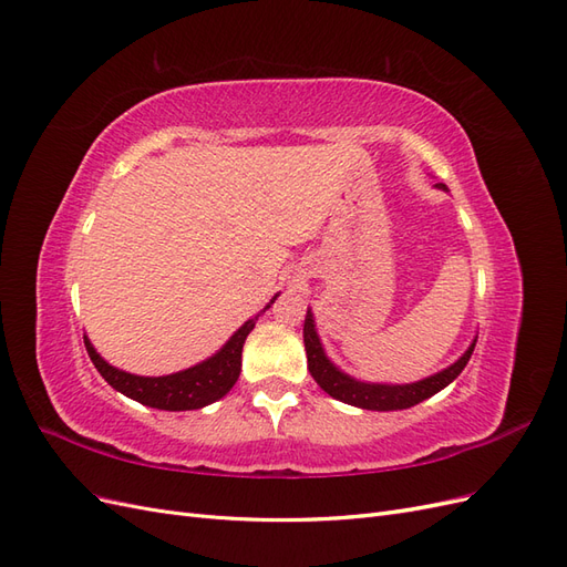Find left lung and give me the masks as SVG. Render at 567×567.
Segmentation results:
<instances>
[{"label": "left lung", "mask_w": 567, "mask_h": 567, "mask_svg": "<svg viewBox=\"0 0 567 567\" xmlns=\"http://www.w3.org/2000/svg\"><path fill=\"white\" fill-rule=\"evenodd\" d=\"M435 186L442 188V192H450L444 184H435ZM302 338H305V352H307V369H310L317 385L326 394H331L333 400H340L359 409H369V411H400L433 398V394H437L452 381H456V375L466 369L477 340V338L471 340L468 350L463 352L454 364L433 375H427V379H421L414 383H371V381L354 379V375L346 373L338 364L331 362V357L326 354L323 342L317 333L312 310H307Z\"/></svg>", "instance_id": "left-lung-1"}]
</instances>
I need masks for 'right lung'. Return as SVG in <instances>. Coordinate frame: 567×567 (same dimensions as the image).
Masks as SVG:
<instances>
[{"instance_id":"1","label":"right lung","mask_w":567,"mask_h":567,"mask_svg":"<svg viewBox=\"0 0 567 567\" xmlns=\"http://www.w3.org/2000/svg\"><path fill=\"white\" fill-rule=\"evenodd\" d=\"M277 298L279 293L265 305V310H269ZM265 310L257 312L252 319H248L241 326V329L234 331V336L213 357L203 359V362L188 367L184 371L167 373V375H136V373L117 369L109 364L106 359L94 350L92 340L87 336H84V348H87L90 359L94 362L96 371L104 375V381L113 390L123 392L125 398L140 402L144 406L163 409V411L203 409L225 398L238 381V373H241L244 342L248 333L255 329L257 317H260Z\"/></svg>"}]
</instances>
